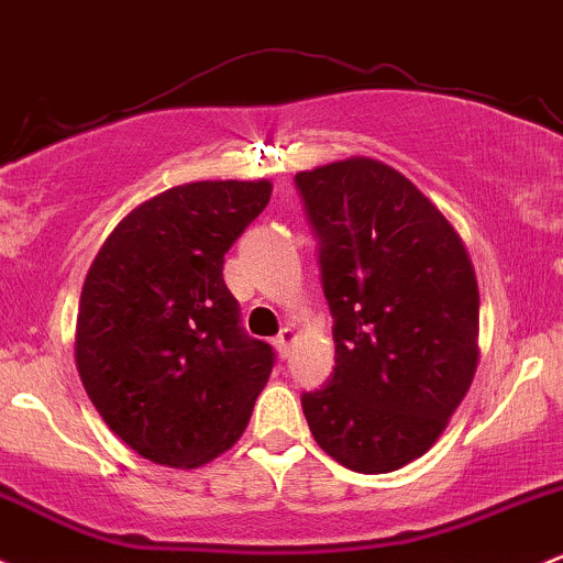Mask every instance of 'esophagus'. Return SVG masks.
I'll use <instances>...</instances> for the list:
<instances>
[{"instance_id": "1", "label": "esophagus", "mask_w": 563, "mask_h": 563, "mask_svg": "<svg viewBox=\"0 0 563 563\" xmlns=\"http://www.w3.org/2000/svg\"><path fill=\"white\" fill-rule=\"evenodd\" d=\"M296 336H299V333H296V329H291V325H286V329L277 333L275 347L280 350V355H288V350H291V344L296 342Z\"/></svg>"}]
</instances>
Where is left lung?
<instances>
[{
    "instance_id": "1",
    "label": "left lung",
    "mask_w": 563,
    "mask_h": 563,
    "mask_svg": "<svg viewBox=\"0 0 563 563\" xmlns=\"http://www.w3.org/2000/svg\"><path fill=\"white\" fill-rule=\"evenodd\" d=\"M320 238L336 366L301 395L325 454L393 473L446 430L478 368V280L460 232L393 165L350 157L296 173Z\"/></svg>"
}]
</instances>
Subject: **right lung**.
<instances>
[{
    "mask_svg": "<svg viewBox=\"0 0 563 563\" xmlns=\"http://www.w3.org/2000/svg\"><path fill=\"white\" fill-rule=\"evenodd\" d=\"M272 181H191L135 206L103 240L79 296L74 361L92 406L135 454L195 471L240 441L272 374L245 336L224 253Z\"/></svg>",
    "mask_w": 563,
    "mask_h": 563,
    "instance_id": "add662e5",
    "label": "right lung"
}]
</instances>
